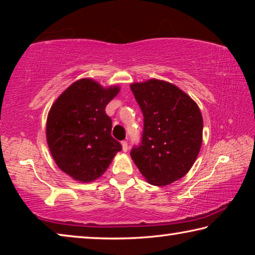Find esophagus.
Segmentation results:
<instances>
[{"instance_id": "obj_1", "label": "esophagus", "mask_w": 255, "mask_h": 255, "mask_svg": "<svg viewBox=\"0 0 255 255\" xmlns=\"http://www.w3.org/2000/svg\"><path fill=\"white\" fill-rule=\"evenodd\" d=\"M122 146H123L124 152H127V150H128V141L127 140L122 141Z\"/></svg>"}]
</instances>
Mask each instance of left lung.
<instances>
[{
	"label": "left lung",
	"mask_w": 255,
	"mask_h": 255,
	"mask_svg": "<svg viewBox=\"0 0 255 255\" xmlns=\"http://www.w3.org/2000/svg\"><path fill=\"white\" fill-rule=\"evenodd\" d=\"M130 89L144 116L141 144L130 156L148 183L169 185L188 173L200 152V109L169 82L150 79L132 83Z\"/></svg>",
	"instance_id": "obj_1"
}]
</instances>
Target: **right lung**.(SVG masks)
<instances>
[{
	"label": "right lung",
	"instance_id": "right-lung-1",
	"mask_svg": "<svg viewBox=\"0 0 255 255\" xmlns=\"http://www.w3.org/2000/svg\"><path fill=\"white\" fill-rule=\"evenodd\" d=\"M120 91L92 79L74 82L56 99L46 124L47 144L64 173L92 182L105 173L122 145L111 136L106 107Z\"/></svg>",
	"mask_w": 255,
	"mask_h": 255
}]
</instances>
